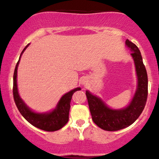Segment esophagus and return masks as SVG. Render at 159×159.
<instances>
[{
	"mask_svg": "<svg viewBox=\"0 0 159 159\" xmlns=\"http://www.w3.org/2000/svg\"><path fill=\"white\" fill-rule=\"evenodd\" d=\"M81 84L82 86H84V87H87V86H88L89 81L87 80V78H86L84 77L82 78V79L81 80Z\"/></svg>",
	"mask_w": 159,
	"mask_h": 159,
	"instance_id": "obj_1",
	"label": "esophagus"
}]
</instances>
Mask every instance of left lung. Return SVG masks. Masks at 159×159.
I'll use <instances>...</instances> for the list:
<instances>
[{
    "instance_id": "1",
    "label": "left lung",
    "mask_w": 159,
    "mask_h": 159,
    "mask_svg": "<svg viewBox=\"0 0 159 159\" xmlns=\"http://www.w3.org/2000/svg\"><path fill=\"white\" fill-rule=\"evenodd\" d=\"M125 45L132 52L137 75L136 90L129 105L123 108H112L102 98L86 90L93 120L106 131H118L132 125L143 111L148 95V78L139 48L129 39L125 40Z\"/></svg>"
}]
</instances>
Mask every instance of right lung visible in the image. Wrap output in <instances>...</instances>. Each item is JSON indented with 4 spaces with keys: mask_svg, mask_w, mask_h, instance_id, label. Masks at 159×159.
Here are the masks:
<instances>
[{
    "mask_svg": "<svg viewBox=\"0 0 159 159\" xmlns=\"http://www.w3.org/2000/svg\"><path fill=\"white\" fill-rule=\"evenodd\" d=\"M30 45V43L26 45L20 54L19 61L16 66L15 71L13 75V97L16 106L19 109V112L22 115L23 117L28 123L38 129L47 132H54L59 130L63 128L69 120V109H70V102L72 99V95L75 91L81 90V87H76L73 90L65 93L62 96L59 100L56 107L52 111L48 112L39 113L36 112L30 109L23 101L19 93L17 85V70L19 66L20 60L21 55L26 50L27 47Z\"/></svg>",
    "mask_w": 159,
    "mask_h": 159,
    "instance_id": "right-lung-1",
    "label": "right lung"
}]
</instances>
